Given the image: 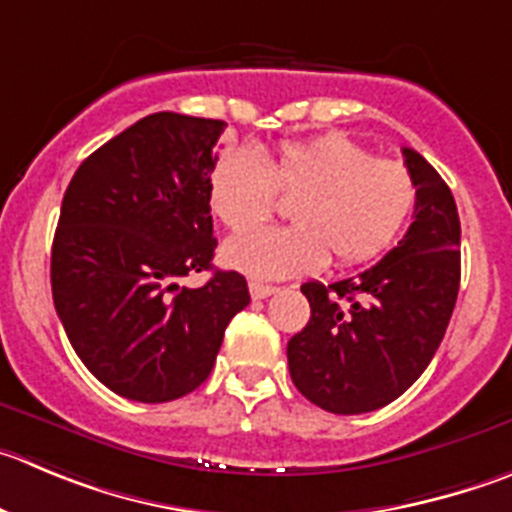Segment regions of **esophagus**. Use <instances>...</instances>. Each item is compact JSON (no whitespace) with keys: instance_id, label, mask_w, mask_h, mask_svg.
Masks as SVG:
<instances>
[{"instance_id":"esophagus-1","label":"esophagus","mask_w":512,"mask_h":512,"mask_svg":"<svg viewBox=\"0 0 512 512\" xmlns=\"http://www.w3.org/2000/svg\"><path fill=\"white\" fill-rule=\"evenodd\" d=\"M248 291H251L253 299H269L271 294H276V286L261 284V281H248Z\"/></svg>"}]
</instances>
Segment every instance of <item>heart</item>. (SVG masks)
<instances>
[{
	"instance_id": "b5f03b06",
	"label": "heart",
	"mask_w": 512,
	"mask_h": 512,
	"mask_svg": "<svg viewBox=\"0 0 512 512\" xmlns=\"http://www.w3.org/2000/svg\"><path fill=\"white\" fill-rule=\"evenodd\" d=\"M276 191L299 193L289 206L294 223L256 228L223 248L231 269L259 281L314 274L329 253L339 266L367 264L397 241L417 203L405 163L372 158L344 135L284 140L266 163L233 148L208 175L211 211L233 233L264 221Z\"/></svg>"
}]
</instances>
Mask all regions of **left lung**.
Returning a JSON list of instances; mask_svg holds the SVG:
<instances>
[{
    "instance_id": "1",
    "label": "left lung",
    "mask_w": 512,
    "mask_h": 512,
    "mask_svg": "<svg viewBox=\"0 0 512 512\" xmlns=\"http://www.w3.org/2000/svg\"><path fill=\"white\" fill-rule=\"evenodd\" d=\"M402 155L417 186L405 238L359 276L301 286L311 319L286 347L289 372L309 402L334 415L379 410L407 392L435 357L455 309V198L420 153L402 148Z\"/></svg>"
}]
</instances>
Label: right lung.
<instances>
[{"label":"right lung","mask_w":512,"mask_h":512,"mask_svg":"<svg viewBox=\"0 0 512 512\" xmlns=\"http://www.w3.org/2000/svg\"><path fill=\"white\" fill-rule=\"evenodd\" d=\"M226 123L153 113L77 168L52 243V299L72 349L120 397L170 402L211 374L246 279L213 271L208 175Z\"/></svg>","instance_id":"right-lung-1"}]
</instances>
